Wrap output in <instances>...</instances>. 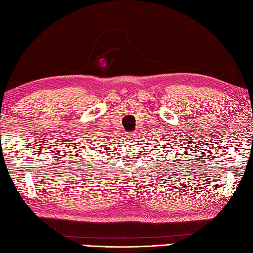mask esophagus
I'll return each mask as SVG.
<instances>
[{"instance_id":"obj_1","label":"esophagus","mask_w":253,"mask_h":253,"mask_svg":"<svg viewBox=\"0 0 253 253\" xmlns=\"http://www.w3.org/2000/svg\"><path fill=\"white\" fill-rule=\"evenodd\" d=\"M136 135L137 133L136 132H129L127 135V137H129V138H131V139H136Z\"/></svg>"}]
</instances>
